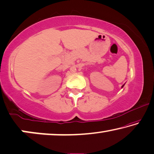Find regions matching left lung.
<instances>
[{"mask_svg": "<svg viewBox=\"0 0 154 154\" xmlns=\"http://www.w3.org/2000/svg\"><path fill=\"white\" fill-rule=\"evenodd\" d=\"M124 85H122V88H123V87H124Z\"/></svg>", "mask_w": 154, "mask_h": 154, "instance_id": "obj_1", "label": "left lung"}]
</instances>
